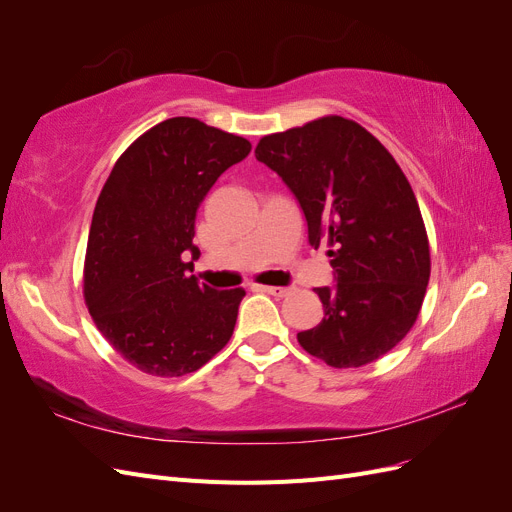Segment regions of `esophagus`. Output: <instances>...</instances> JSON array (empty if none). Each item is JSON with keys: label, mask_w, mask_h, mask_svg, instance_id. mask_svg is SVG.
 Segmentation results:
<instances>
[{"label": "esophagus", "mask_w": 512, "mask_h": 512, "mask_svg": "<svg viewBox=\"0 0 512 512\" xmlns=\"http://www.w3.org/2000/svg\"><path fill=\"white\" fill-rule=\"evenodd\" d=\"M258 290L273 294V297H286L288 294V288H284V286H258Z\"/></svg>", "instance_id": "esophagus-1"}]
</instances>
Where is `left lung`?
Listing matches in <instances>:
<instances>
[{
  "instance_id": "left-lung-1",
  "label": "left lung",
  "mask_w": 512,
  "mask_h": 512,
  "mask_svg": "<svg viewBox=\"0 0 512 512\" xmlns=\"http://www.w3.org/2000/svg\"><path fill=\"white\" fill-rule=\"evenodd\" d=\"M256 160L282 177L307 220L309 245H327L335 286L316 288L318 327L299 344L331 367H361L408 335L431 273L421 209L376 136L339 115L262 136Z\"/></svg>"
}]
</instances>
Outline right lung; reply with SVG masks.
<instances>
[{
  "instance_id": "add662e5",
  "label": "right lung",
  "mask_w": 512,
  "mask_h": 512,
  "mask_svg": "<svg viewBox=\"0 0 512 512\" xmlns=\"http://www.w3.org/2000/svg\"><path fill=\"white\" fill-rule=\"evenodd\" d=\"M252 151L243 136L173 117L123 151L89 228L83 292L100 333L145 374H192L235 331L243 288L198 284L196 211L213 183Z\"/></svg>"
}]
</instances>
